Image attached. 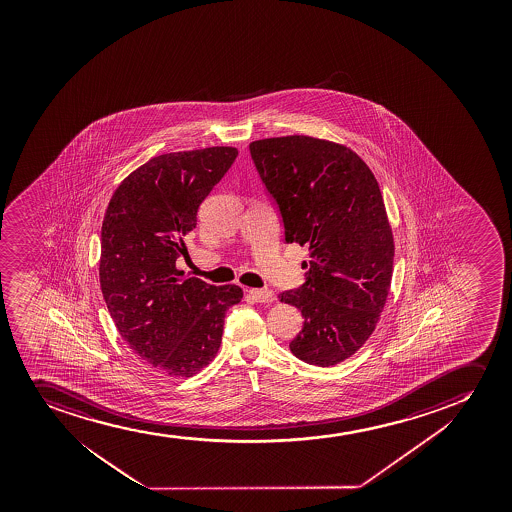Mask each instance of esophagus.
<instances>
[{
	"mask_svg": "<svg viewBox=\"0 0 512 512\" xmlns=\"http://www.w3.org/2000/svg\"><path fill=\"white\" fill-rule=\"evenodd\" d=\"M247 297L249 299H253L254 302H261V304H265V302H273V300L277 299L275 294L271 292V290H259V288H247Z\"/></svg>",
	"mask_w": 512,
	"mask_h": 512,
	"instance_id": "esophagus-1",
	"label": "esophagus"
}]
</instances>
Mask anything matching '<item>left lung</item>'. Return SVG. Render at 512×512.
Segmentation results:
<instances>
[{
  "mask_svg": "<svg viewBox=\"0 0 512 512\" xmlns=\"http://www.w3.org/2000/svg\"><path fill=\"white\" fill-rule=\"evenodd\" d=\"M282 213L285 241L309 247L306 283L278 295L302 312L290 352L331 367L374 333L393 277L394 239L381 189L352 148L306 135L249 145Z\"/></svg>",
  "mask_w": 512,
  "mask_h": 512,
  "instance_id": "left-lung-1",
  "label": "left lung"
}]
</instances>
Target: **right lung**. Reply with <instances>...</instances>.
Segmentation results:
<instances>
[{"instance_id": "add662e5", "label": "right lung", "mask_w": 512, "mask_h": 512, "mask_svg": "<svg viewBox=\"0 0 512 512\" xmlns=\"http://www.w3.org/2000/svg\"><path fill=\"white\" fill-rule=\"evenodd\" d=\"M237 148L164 153L140 165L112 194L100 234L102 295L128 347L171 377H191L217 355L237 285L183 278L176 259L196 227L201 201L229 171Z\"/></svg>"}]
</instances>
